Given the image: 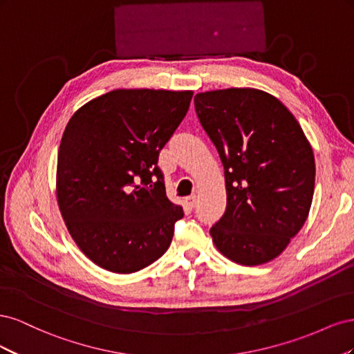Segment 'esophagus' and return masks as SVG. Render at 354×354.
Listing matches in <instances>:
<instances>
[{
  "label": "esophagus",
  "instance_id": "obj_1",
  "mask_svg": "<svg viewBox=\"0 0 354 354\" xmlns=\"http://www.w3.org/2000/svg\"><path fill=\"white\" fill-rule=\"evenodd\" d=\"M196 203H198V196H196L195 194L186 198V205H187L190 209H194V208L196 207Z\"/></svg>",
  "mask_w": 354,
  "mask_h": 354
}]
</instances>
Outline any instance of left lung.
<instances>
[{"label":"left lung","mask_w":354,"mask_h":354,"mask_svg":"<svg viewBox=\"0 0 354 354\" xmlns=\"http://www.w3.org/2000/svg\"><path fill=\"white\" fill-rule=\"evenodd\" d=\"M203 130L224 167L227 205L209 233L243 266L269 263L303 227L315 192V155L294 115L274 95L226 88L195 95Z\"/></svg>","instance_id":"1"}]
</instances>
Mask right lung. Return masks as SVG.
I'll return each mask as SVG.
<instances>
[{
    "instance_id": "obj_1",
    "label": "right lung",
    "mask_w": 354,
    "mask_h": 354,
    "mask_svg": "<svg viewBox=\"0 0 354 354\" xmlns=\"http://www.w3.org/2000/svg\"><path fill=\"white\" fill-rule=\"evenodd\" d=\"M192 95L113 90L69 120L57 155V203L75 243L102 269L138 272L173 241L183 208L167 198L158 156Z\"/></svg>"
}]
</instances>
